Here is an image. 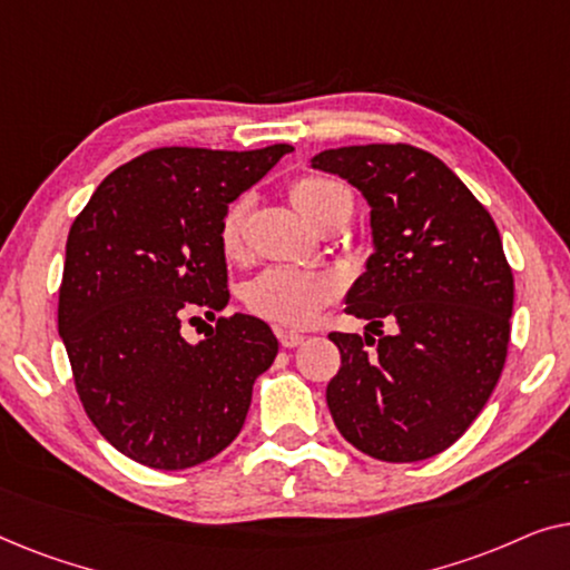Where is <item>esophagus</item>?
Listing matches in <instances>:
<instances>
[{"mask_svg":"<svg viewBox=\"0 0 570 570\" xmlns=\"http://www.w3.org/2000/svg\"><path fill=\"white\" fill-rule=\"evenodd\" d=\"M277 337L283 347H298L303 342V334H298V332H277Z\"/></svg>","mask_w":570,"mask_h":570,"instance_id":"esophagus-1","label":"esophagus"}]
</instances>
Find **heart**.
Listing matches in <instances>:
<instances>
[{"label":"heart","mask_w":570,"mask_h":570,"mask_svg":"<svg viewBox=\"0 0 570 570\" xmlns=\"http://www.w3.org/2000/svg\"><path fill=\"white\" fill-rule=\"evenodd\" d=\"M291 202L311 225L324 230L330 223H345L353 213V197L340 181L326 176H301L291 186ZM254 213L252 194L233 199L217 225V240L225 259L244 262L248 256V223ZM337 279L326 272L272 267L244 287V306L254 316L279 326H303L337 298Z\"/></svg>","instance_id":"b5f03b06"}]
</instances>
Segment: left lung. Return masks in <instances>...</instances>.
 <instances>
[{
	"label": "left lung",
	"instance_id": "left-lung-1",
	"mask_svg": "<svg viewBox=\"0 0 570 570\" xmlns=\"http://www.w3.org/2000/svg\"><path fill=\"white\" fill-rule=\"evenodd\" d=\"M314 168L363 191L376 246L345 311L368 318L379 340L330 334L342 355L326 386L334 425L381 462L431 459L462 439L501 379L513 311L501 233L462 178L420 147H337ZM384 321L394 335L380 332Z\"/></svg>",
	"mask_w": 570,
	"mask_h": 570
}]
</instances>
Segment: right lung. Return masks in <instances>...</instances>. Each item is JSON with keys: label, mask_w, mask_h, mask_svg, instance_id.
<instances>
[{"label": "right lung", "mask_w": 570, "mask_h": 570, "mask_svg": "<svg viewBox=\"0 0 570 570\" xmlns=\"http://www.w3.org/2000/svg\"><path fill=\"white\" fill-rule=\"evenodd\" d=\"M291 150L158 147L108 174L75 217L59 334L85 412L124 456L186 470L244 428L254 381L277 355L269 324L217 316L199 345L181 324L228 306L217 225Z\"/></svg>", "instance_id": "right-lung-1"}]
</instances>
